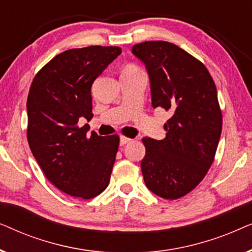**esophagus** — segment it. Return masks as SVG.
<instances>
[{
	"instance_id": "34e87169",
	"label": "esophagus",
	"mask_w": 252,
	"mask_h": 252,
	"mask_svg": "<svg viewBox=\"0 0 252 252\" xmlns=\"http://www.w3.org/2000/svg\"><path fill=\"white\" fill-rule=\"evenodd\" d=\"M132 139H129V137H126V136H122L120 137V146H125V144L132 142Z\"/></svg>"
}]
</instances>
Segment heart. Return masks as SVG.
Segmentation results:
<instances>
[{"label": "heart", "mask_w": 252, "mask_h": 252, "mask_svg": "<svg viewBox=\"0 0 252 252\" xmlns=\"http://www.w3.org/2000/svg\"><path fill=\"white\" fill-rule=\"evenodd\" d=\"M135 70H137V67L134 66V65H128V66L124 68V71H135Z\"/></svg>", "instance_id": "heart-1"}]
</instances>
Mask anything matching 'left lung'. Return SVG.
I'll use <instances>...</instances> for the list:
<instances>
[{
	"instance_id": "left-lung-1",
	"label": "left lung",
	"mask_w": 252,
	"mask_h": 252,
	"mask_svg": "<svg viewBox=\"0 0 252 252\" xmlns=\"http://www.w3.org/2000/svg\"><path fill=\"white\" fill-rule=\"evenodd\" d=\"M149 74L153 108L170 110L166 137H143L144 184L155 195L177 199L190 192L215 159L222 127L215 81L190 54L166 41L132 48Z\"/></svg>"
}]
</instances>
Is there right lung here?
<instances>
[{
  "mask_svg": "<svg viewBox=\"0 0 252 252\" xmlns=\"http://www.w3.org/2000/svg\"><path fill=\"white\" fill-rule=\"evenodd\" d=\"M119 47L91 46L55 56L37 72L27 97V140L46 178L65 194L91 199L110 181L119 136L79 127L93 118L92 85Z\"/></svg>",
  "mask_w": 252,
  "mask_h": 252,
  "instance_id": "1",
  "label": "right lung"
}]
</instances>
